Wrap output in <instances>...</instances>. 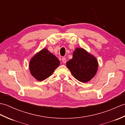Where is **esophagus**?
Returning a JSON list of instances; mask_svg holds the SVG:
<instances>
[{
  "label": "esophagus",
  "mask_w": 125,
  "mask_h": 125,
  "mask_svg": "<svg viewBox=\"0 0 125 125\" xmlns=\"http://www.w3.org/2000/svg\"><path fill=\"white\" fill-rule=\"evenodd\" d=\"M62 62L63 63H65L66 62H67V60H66V58L64 57H63L62 58Z\"/></svg>",
  "instance_id": "esophagus-1"
}]
</instances>
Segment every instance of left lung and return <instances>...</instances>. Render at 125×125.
Masks as SVG:
<instances>
[{"instance_id": "left-lung-1", "label": "left lung", "mask_w": 125, "mask_h": 125, "mask_svg": "<svg viewBox=\"0 0 125 125\" xmlns=\"http://www.w3.org/2000/svg\"><path fill=\"white\" fill-rule=\"evenodd\" d=\"M67 67L74 77L86 83L94 77L98 69V62L94 56L83 48H76L72 59L67 63Z\"/></svg>"}]
</instances>
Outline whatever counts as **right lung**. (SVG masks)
Listing matches in <instances>:
<instances>
[{
  "label": "right lung",
  "mask_w": 125,
  "mask_h": 125,
  "mask_svg": "<svg viewBox=\"0 0 125 125\" xmlns=\"http://www.w3.org/2000/svg\"><path fill=\"white\" fill-rule=\"evenodd\" d=\"M60 61L55 55L44 48L31 58L30 62L31 73L39 81L52 75L60 65Z\"/></svg>",
  "instance_id": "right-lung-1"
}]
</instances>
